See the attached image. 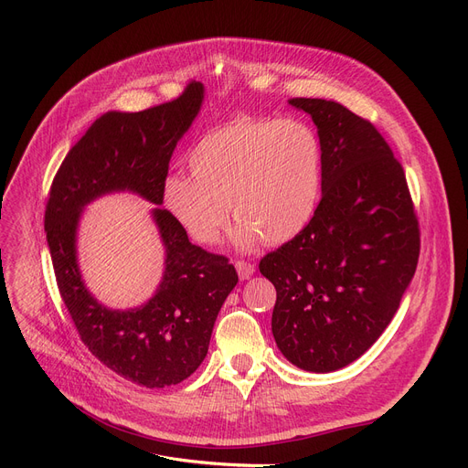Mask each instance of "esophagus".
Masks as SVG:
<instances>
[{
	"label": "esophagus",
	"instance_id": "1",
	"mask_svg": "<svg viewBox=\"0 0 468 468\" xmlns=\"http://www.w3.org/2000/svg\"><path fill=\"white\" fill-rule=\"evenodd\" d=\"M235 267H237V273L239 277L244 281V279H250L256 271V265L252 261H244V260H237L235 261Z\"/></svg>",
	"mask_w": 468,
	"mask_h": 468
}]
</instances>
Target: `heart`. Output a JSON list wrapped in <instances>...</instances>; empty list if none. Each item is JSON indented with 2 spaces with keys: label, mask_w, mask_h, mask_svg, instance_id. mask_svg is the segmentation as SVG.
Listing matches in <instances>:
<instances>
[{
  "label": "heart",
  "mask_w": 468,
  "mask_h": 468,
  "mask_svg": "<svg viewBox=\"0 0 468 468\" xmlns=\"http://www.w3.org/2000/svg\"><path fill=\"white\" fill-rule=\"evenodd\" d=\"M187 168L189 176H166L163 201L193 240L216 244L231 203L240 244H279L300 235L314 216L323 145L302 119L240 115L197 140Z\"/></svg>",
  "instance_id": "heart-1"
}]
</instances>
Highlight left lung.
<instances>
[{
    "label": "left lung",
    "mask_w": 468,
    "mask_h": 468,
    "mask_svg": "<svg viewBox=\"0 0 468 468\" xmlns=\"http://www.w3.org/2000/svg\"><path fill=\"white\" fill-rule=\"evenodd\" d=\"M323 145V199L307 228L269 252L271 330L302 370L334 372L370 349L395 316L421 233L404 168L374 122L321 98H292Z\"/></svg>",
    "instance_id": "1"
}]
</instances>
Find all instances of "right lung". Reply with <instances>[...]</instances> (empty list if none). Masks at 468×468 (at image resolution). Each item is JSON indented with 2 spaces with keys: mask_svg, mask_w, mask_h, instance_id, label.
I'll use <instances>...</instances> for the list:
<instances>
[{
  "mask_svg": "<svg viewBox=\"0 0 468 468\" xmlns=\"http://www.w3.org/2000/svg\"><path fill=\"white\" fill-rule=\"evenodd\" d=\"M201 102L203 85L191 81L170 102L96 119L57 170L45 207L57 286L81 341L112 372L147 388L176 385L201 366L216 316L239 275L229 258L191 244L175 216L155 208L166 247L163 282L144 307L110 311L83 286L78 219L87 203L119 189L161 205L168 161Z\"/></svg>",
  "mask_w": 468,
  "mask_h": 468,
  "instance_id": "obj_1",
  "label": "right lung"
}]
</instances>
